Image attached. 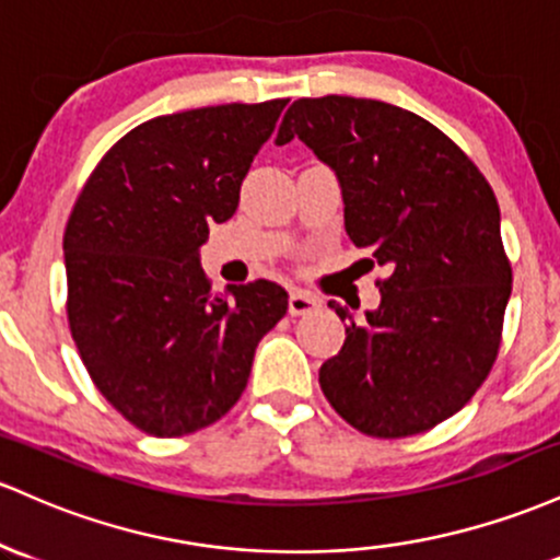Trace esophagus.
I'll use <instances>...</instances> for the list:
<instances>
[{
	"label": "esophagus",
	"instance_id": "obj_1",
	"mask_svg": "<svg viewBox=\"0 0 560 560\" xmlns=\"http://www.w3.org/2000/svg\"><path fill=\"white\" fill-rule=\"evenodd\" d=\"M319 306H323V301L310 291H301V288L291 291V299H288V312H291L293 317H299V314H310L314 310H319Z\"/></svg>",
	"mask_w": 560,
	"mask_h": 560
}]
</instances>
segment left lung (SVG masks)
<instances>
[{"label": "left lung", "instance_id": "obj_1", "mask_svg": "<svg viewBox=\"0 0 560 560\" xmlns=\"http://www.w3.org/2000/svg\"><path fill=\"white\" fill-rule=\"evenodd\" d=\"M336 172L343 224L386 267L378 310L319 368L332 410L368 436L401 439L455 416L492 370L511 299L500 206L476 163L416 113L364 97H301L278 131Z\"/></svg>", "mask_w": 560, "mask_h": 560}]
</instances>
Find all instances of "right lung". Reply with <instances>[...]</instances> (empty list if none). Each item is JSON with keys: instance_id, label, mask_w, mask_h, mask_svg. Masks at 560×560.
Wrapping results in <instances>:
<instances>
[{"instance_id": "add662e5", "label": "right lung", "mask_w": 560, "mask_h": 560, "mask_svg": "<svg viewBox=\"0 0 560 560\" xmlns=\"http://www.w3.org/2000/svg\"><path fill=\"white\" fill-rule=\"evenodd\" d=\"M288 100L150 118L94 166L62 235L68 325L105 399L150 436L217 423L288 310L278 282L211 291L200 246L235 213Z\"/></svg>"}]
</instances>
